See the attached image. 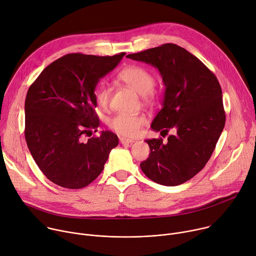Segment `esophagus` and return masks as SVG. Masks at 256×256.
Listing matches in <instances>:
<instances>
[{
  "label": "esophagus",
  "mask_w": 256,
  "mask_h": 256,
  "mask_svg": "<svg viewBox=\"0 0 256 256\" xmlns=\"http://www.w3.org/2000/svg\"><path fill=\"white\" fill-rule=\"evenodd\" d=\"M120 144H132L134 142V140L128 138H120Z\"/></svg>",
  "instance_id": "esophagus-1"
}]
</instances>
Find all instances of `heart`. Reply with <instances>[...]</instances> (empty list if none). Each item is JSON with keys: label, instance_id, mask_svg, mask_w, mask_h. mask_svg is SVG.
Instances as JSON below:
<instances>
[{"label": "heart", "instance_id": "1", "mask_svg": "<svg viewBox=\"0 0 256 256\" xmlns=\"http://www.w3.org/2000/svg\"><path fill=\"white\" fill-rule=\"evenodd\" d=\"M118 78L126 84L134 91L144 96L146 99L154 98V84L155 80L152 72L140 66H130L120 70ZM95 101L98 107L106 109L110 103L112 92L108 86L101 84L95 90ZM114 132L126 136H134L138 134L140 128L146 124V118L142 114H116L108 122Z\"/></svg>", "mask_w": 256, "mask_h": 256}]
</instances>
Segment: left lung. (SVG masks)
Returning a JSON list of instances; mask_svg holds the SVG:
<instances>
[{
  "instance_id": "8db88e82",
  "label": "left lung",
  "mask_w": 256,
  "mask_h": 256,
  "mask_svg": "<svg viewBox=\"0 0 256 256\" xmlns=\"http://www.w3.org/2000/svg\"><path fill=\"white\" fill-rule=\"evenodd\" d=\"M158 68L165 91L162 109L151 128L175 134L147 140L149 158L140 164L156 184L175 186L196 175L210 160L224 126L226 116L222 89L216 77L194 54L166 44L126 56Z\"/></svg>"
}]
</instances>
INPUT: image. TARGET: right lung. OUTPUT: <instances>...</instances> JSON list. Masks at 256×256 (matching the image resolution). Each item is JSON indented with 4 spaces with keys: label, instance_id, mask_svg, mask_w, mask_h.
<instances>
[{
    "label": "right lung",
    "instance_id": "add662e5",
    "mask_svg": "<svg viewBox=\"0 0 256 256\" xmlns=\"http://www.w3.org/2000/svg\"><path fill=\"white\" fill-rule=\"evenodd\" d=\"M124 54H66L48 64L28 89L25 140L35 163L54 184L70 190L89 186L118 144V136L108 130L87 142L83 136L99 126L94 110L99 80Z\"/></svg>",
    "mask_w": 256,
    "mask_h": 256
}]
</instances>
